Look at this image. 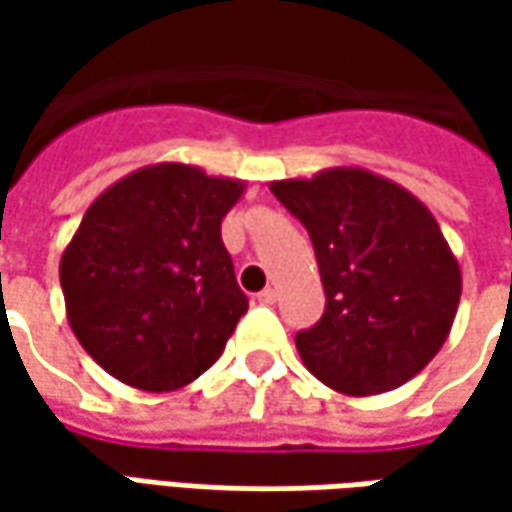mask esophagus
I'll return each mask as SVG.
<instances>
[{"label": "esophagus", "instance_id": "34e87169", "mask_svg": "<svg viewBox=\"0 0 512 512\" xmlns=\"http://www.w3.org/2000/svg\"><path fill=\"white\" fill-rule=\"evenodd\" d=\"M256 299H259V305H273V302H276V290H273V287H265Z\"/></svg>", "mask_w": 512, "mask_h": 512}]
</instances>
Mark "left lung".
<instances>
[{"instance_id":"8db88e82","label":"left lung","mask_w":512,"mask_h":512,"mask_svg":"<svg viewBox=\"0 0 512 512\" xmlns=\"http://www.w3.org/2000/svg\"><path fill=\"white\" fill-rule=\"evenodd\" d=\"M270 190L307 227L325 285V316L296 336L307 370L344 396L387 393L422 373L462 299V267L436 216L364 168Z\"/></svg>"}]
</instances>
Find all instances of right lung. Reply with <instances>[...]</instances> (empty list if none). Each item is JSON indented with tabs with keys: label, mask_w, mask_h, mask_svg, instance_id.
<instances>
[{
	"label": "right lung",
	"mask_w": 512,
	"mask_h": 512,
	"mask_svg": "<svg viewBox=\"0 0 512 512\" xmlns=\"http://www.w3.org/2000/svg\"><path fill=\"white\" fill-rule=\"evenodd\" d=\"M242 193V179L159 162L85 210L59 282L73 336L113 379L170 393L222 356L247 313L222 242V219Z\"/></svg>",
	"instance_id": "1"
}]
</instances>
